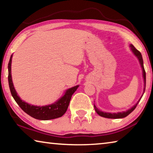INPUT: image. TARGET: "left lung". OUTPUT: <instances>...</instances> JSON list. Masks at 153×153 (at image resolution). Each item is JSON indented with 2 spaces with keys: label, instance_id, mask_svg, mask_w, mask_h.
<instances>
[{
  "label": "left lung",
  "instance_id": "1",
  "mask_svg": "<svg viewBox=\"0 0 153 153\" xmlns=\"http://www.w3.org/2000/svg\"><path fill=\"white\" fill-rule=\"evenodd\" d=\"M131 48V50L132 51V53L134 54V55H135L137 58H138V61L140 62V64L141 67L142 69V75H143V78H144V92H143V94L141 96L139 100L138 101V102L136 103V104L133 106L131 108H129V110L126 111H123V112H119V113H106V112H103V111H100L99 109H98L96 107L95 105L94 104V109L96 111V112H97L98 115L100 116H101V117H105V118H109V119H120V118H123V117H126V116H128L129 114H130L132 111L135 109L137 105L138 104V102L140 100L142 97V96H143L144 91H145V88H146V72H145L144 70V65H143V59H142V56L141 53H140V51H138L137 49L134 47V46L132 45H129Z\"/></svg>",
  "mask_w": 153,
  "mask_h": 153
}]
</instances>
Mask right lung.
<instances>
[{"label": "right lung", "mask_w": 153, "mask_h": 153, "mask_svg": "<svg viewBox=\"0 0 153 153\" xmlns=\"http://www.w3.org/2000/svg\"><path fill=\"white\" fill-rule=\"evenodd\" d=\"M12 56L13 55L10 57L8 65L9 85L12 97H13L15 102L17 103L20 108L27 115L36 119V120H50L61 117V116H63L68 108L72 95L76 91L77 88L79 87L78 85L67 89L63 97L59 98L57 101L53 103V104L42 106V107L28 104L26 102L21 99L20 97L17 95V93L15 90L13 84L11 77Z\"/></svg>", "instance_id": "obj_1"}]
</instances>
